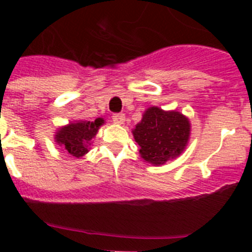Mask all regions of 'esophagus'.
Listing matches in <instances>:
<instances>
[{"label": "esophagus", "mask_w": 252, "mask_h": 252, "mask_svg": "<svg viewBox=\"0 0 252 252\" xmlns=\"http://www.w3.org/2000/svg\"><path fill=\"white\" fill-rule=\"evenodd\" d=\"M112 120L116 122V124L122 125L125 122V115L124 113H115V115L112 116Z\"/></svg>", "instance_id": "obj_1"}]
</instances>
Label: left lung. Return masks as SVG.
Returning <instances> with one entry per match:
<instances>
[{
    "mask_svg": "<svg viewBox=\"0 0 252 252\" xmlns=\"http://www.w3.org/2000/svg\"><path fill=\"white\" fill-rule=\"evenodd\" d=\"M189 131L190 125L182 113L150 107L132 133L142 159L160 165L182 154L188 142Z\"/></svg>",
    "mask_w": 252,
    "mask_h": 252,
    "instance_id": "8db88e82",
    "label": "left lung"
}]
</instances>
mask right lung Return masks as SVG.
Listing matches in <instances>:
<instances>
[{
	"label": "right lung",
	"mask_w": 252,
	"mask_h": 252,
	"mask_svg": "<svg viewBox=\"0 0 252 252\" xmlns=\"http://www.w3.org/2000/svg\"><path fill=\"white\" fill-rule=\"evenodd\" d=\"M103 124V120L97 119L95 121H81L77 124H69L65 127L60 128L57 132V142L63 146L72 157L81 158L88 153L87 145L98 131V127Z\"/></svg>",
	"instance_id": "right-lung-1"
}]
</instances>
